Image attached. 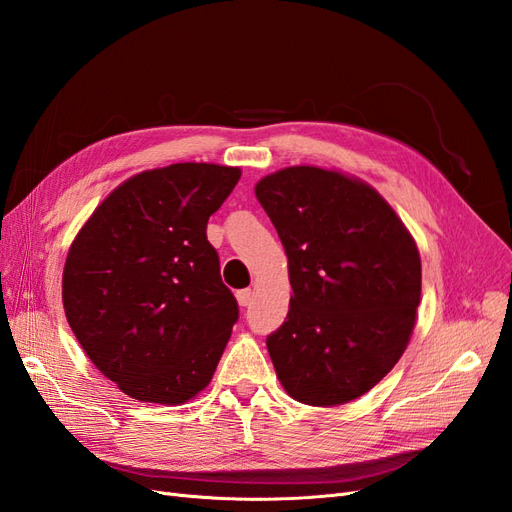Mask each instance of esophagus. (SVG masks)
Wrapping results in <instances>:
<instances>
[{"mask_svg":"<svg viewBox=\"0 0 512 512\" xmlns=\"http://www.w3.org/2000/svg\"><path fill=\"white\" fill-rule=\"evenodd\" d=\"M237 301H239V305H241V307L252 305V301H254V292H252L250 288H243V290H239V292H237Z\"/></svg>","mask_w":512,"mask_h":512,"instance_id":"34e87169","label":"esophagus"}]
</instances>
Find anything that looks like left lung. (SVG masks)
<instances>
[{
    "label": "left lung",
    "instance_id": "obj_1",
    "mask_svg": "<svg viewBox=\"0 0 512 512\" xmlns=\"http://www.w3.org/2000/svg\"><path fill=\"white\" fill-rule=\"evenodd\" d=\"M288 256L286 322L267 337L290 397L342 406L404 354L421 301V256L371 185L337 170L290 166L256 183Z\"/></svg>",
    "mask_w": 512,
    "mask_h": 512
}]
</instances>
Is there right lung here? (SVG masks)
<instances>
[{"instance_id":"obj_1","label":"right lung","mask_w":512,"mask_h":512,"mask_svg":"<svg viewBox=\"0 0 512 512\" xmlns=\"http://www.w3.org/2000/svg\"><path fill=\"white\" fill-rule=\"evenodd\" d=\"M239 177L205 162L145 170L108 194L70 245L61 280L70 329L138 401L185 404L220 363L239 305L207 222Z\"/></svg>"}]
</instances>
